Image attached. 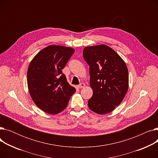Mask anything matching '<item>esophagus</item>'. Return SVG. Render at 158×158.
<instances>
[{
  "instance_id": "34e87169",
  "label": "esophagus",
  "mask_w": 158,
  "mask_h": 158,
  "mask_svg": "<svg viewBox=\"0 0 158 158\" xmlns=\"http://www.w3.org/2000/svg\"><path fill=\"white\" fill-rule=\"evenodd\" d=\"M85 86V85L84 84V83H81L79 85H78L77 86V87H78V88H84Z\"/></svg>"
}]
</instances>
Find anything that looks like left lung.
I'll use <instances>...</instances> for the list:
<instances>
[{"instance_id":"8db88e82","label":"left lung","mask_w":158,"mask_h":158,"mask_svg":"<svg viewBox=\"0 0 158 158\" xmlns=\"http://www.w3.org/2000/svg\"><path fill=\"white\" fill-rule=\"evenodd\" d=\"M83 57L89 66V85L93 89L89 108L97 114L108 113L120 105L127 92L126 64L106 45L85 47Z\"/></svg>"}]
</instances>
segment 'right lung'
<instances>
[{
    "label": "right lung",
    "instance_id": "1",
    "mask_svg": "<svg viewBox=\"0 0 158 158\" xmlns=\"http://www.w3.org/2000/svg\"><path fill=\"white\" fill-rule=\"evenodd\" d=\"M75 50L49 45L31 61L27 70V85L35 104L45 113L57 114L67 106L76 88L70 86L62 70Z\"/></svg>",
    "mask_w": 158,
    "mask_h": 158
}]
</instances>
